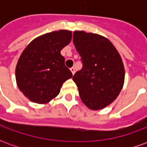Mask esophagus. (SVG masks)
I'll list each match as a JSON object with an SVG mask.
<instances>
[{
  "instance_id": "esophagus-1",
  "label": "esophagus",
  "mask_w": 147,
  "mask_h": 147,
  "mask_svg": "<svg viewBox=\"0 0 147 147\" xmlns=\"http://www.w3.org/2000/svg\"><path fill=\"white\" fill-rule=\"evenodd\" d=\"M70 70H71V71L72 75H74V74H75V72H76V69H75V67H71Z\"/></svg>"
}]
</instances>
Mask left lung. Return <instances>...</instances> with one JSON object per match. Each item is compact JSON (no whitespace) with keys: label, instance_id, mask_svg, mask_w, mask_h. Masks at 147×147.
<instances>
[{"label":"left lung","instance_id":"8db88e82","mask_svg":"<svg viewBox=\"0 0 147 147\" xmlns=\"http://www.w3.org/2000/svg\"><path fill=\"white\" fill-rule=\"evenodd\" d=\"M73 43L81 57L82 69L72 80L82 102L90 109L108 106L119 95L124 82V67L119 53L106 38L77 30Z\"/></svg>","mask_w":147,"mask_h":147}]
</instances>
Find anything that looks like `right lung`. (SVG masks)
I'll return each mask as SVG.
<instances>
[{"label":"right lung","instance_id":"obj_1","mask_svg":"<svg viewBox=\"0 0 147 147\" xmlns=\"http://www.w3.org/2000/svg\"><path fill=\"white\" fill-rule=\"evenodd\" d=\"M71 40V31L61 30L38 37L18 61L16 79L19 89L31 102L45 104L59 94L63 83L72 77L61 50Z\"/></svg>","mask_w":147,"mask_h":147}]
</instances>
